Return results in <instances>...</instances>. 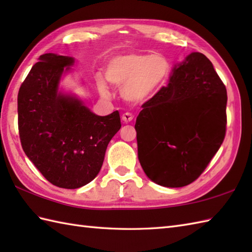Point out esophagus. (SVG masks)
Here are the masks:
<instances>
[{
    "instance_id": "34e87169",
    "label": "esophagus",
    "mask_w": 252,
    "mask_h": 252,
    "mask_svg": "<svg viewBox=\"0 0 252 252\" xmlns=\"http://www.w3.org/2000/svg\"><path fill=\"white\" fill-rule=\"evenodd\" d=\"M122 121H125L126 123H129L133 120V115L130 114V112H126V114L122 115Z\"/></svg>"
}]
</instances>
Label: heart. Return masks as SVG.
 Masks as SVG:
<instances>
[{"mask_svg":"<svg viewBox=\"0 0 252 252\" xmlns=\"http://www.w3.org/2000/svg\"><path fill=\"white\" fill-rule=\"evenodd\" d=\"M171 65L162 55L140 53L112 57L105 68V78L116 88H121V95L133 104L143 103L156 94L169 78ZM98 90L103 96L109 91L104 80H98Z\"/></svg>","mask_w":252,"mask_h":252,"instance_id":"obj_1","label":"heart"}]
</instances>
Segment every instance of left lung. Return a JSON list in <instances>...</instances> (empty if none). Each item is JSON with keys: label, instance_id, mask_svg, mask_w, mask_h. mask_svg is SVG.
<instances>
[{"label": "left lung", "instance_id": "1", "mask_svg": "<svg viewBox=\"0 0 252 252\" xmlns=\"http://www.w3.org/2000/svg\"><path fill=\"white\" fill-rule=\"evenodd\" d=\"M226 103L225 85L205 55L192 52L176 63L168 87L142 106L135 123L148 179L164 187L194 182L223 143Z\"/></svg>", "mask_w": 252, "mask_h": 252}]
</instances>
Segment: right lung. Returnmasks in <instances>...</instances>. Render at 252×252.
Returning <instances> with one entry per match:
<instances>
[{
    "label": "right lung",
    "instance_id": "add662e5",
    "mask_svg": "<svg viewBox=\"0 0 252 252\" xmlns=\"http://www.w3.org/2000/svg\"><path fill=\"white\" fill-rule=\"evenodd\" d=\"M76 60L47 53L31 68L18 92V129L27 157L62 189H79L99 173L110 140L120 130L118 110L97 116L61 80Z\"/></svg>",
    "mask_w": 252,
    "mask_h": 252
}]
</instances>
